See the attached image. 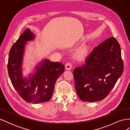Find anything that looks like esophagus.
Wrapping results in <instances>:
<instances>
[{
	"label": "esophagus",
	"instance_id": "obj_1",
	"mask_svg": "<svg viewBox=\"0 0 130 130\" xmlns=\"http://www.w3.org/2000/svg\"><path fill=\"white\" fill-rule=\"evenodd\" d=\"M72 67V64L71 63H70V62L66 63V64H65V68L66 69H67V70L71 69Z\"/></svg>",
	"mask_w": 130,
	"mask_h": 130
}]
</instances>
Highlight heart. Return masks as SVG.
I'll list each match as a JSON object with an SVG mask.
<instances>
[{"label": "heart", "instance_id": "b5f03b06", "mask_svg": "<svg viewBox=\"0 0 130 130\" xmlns=\"http://www.w3.org/2000/svg\"><path fill=\"white\" fill-rule=\"evenodd\" d=\"M87 52H88V48H87V47H84V48H82L78 54H79V55L80 56H84L87 53Z\"/></svg>", "mask_w": 130, "mask_h": 130}]
</instances>
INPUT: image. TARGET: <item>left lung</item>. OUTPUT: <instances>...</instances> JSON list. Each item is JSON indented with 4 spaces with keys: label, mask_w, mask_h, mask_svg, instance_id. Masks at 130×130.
I'll use <instances>...</instances> for the list:
<instances>
[{
    "label": "left lung",
    "mask_w": 130,
    "mask_h": 130,
    "mask_svg": "<svg viewBox=\"0 0 130 130\" xmlns=\"http://www.w3.org/2000/svg\"><path fill=\"white\" fill-rule=\"evenodd\" d=\"M85 62L73 72L77 94L83 101L103 100L124 70L119 42L114 37L107 38L92 50Z\"/></svg>",
    "instance_id": "1"
}]
</instances>
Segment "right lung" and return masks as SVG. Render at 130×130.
I'll return each mask as SVG.
<instances>
[{
    "mask_svg": "<svg viewBox=\"0 0 130 130\" xmlns=\"http://www.w3.org/2000/svg\"><path fill=\"white\" fill-rule=\"evenodd\" d=\"M34 35L26 29L12 46L9 52L7 70L13 87L20 96L27 103L38 104L48 101L53 95L54 86L64 66L60 62L48 59L43 62L34 75L28 79L23 77L22 60L25 43L34 38Z\"/></svg>",
    "mask_w": 130,
    "mask_h": 130,
    "instance_id": "obj_1",
    "label": "right lung"
}]
</instances>
